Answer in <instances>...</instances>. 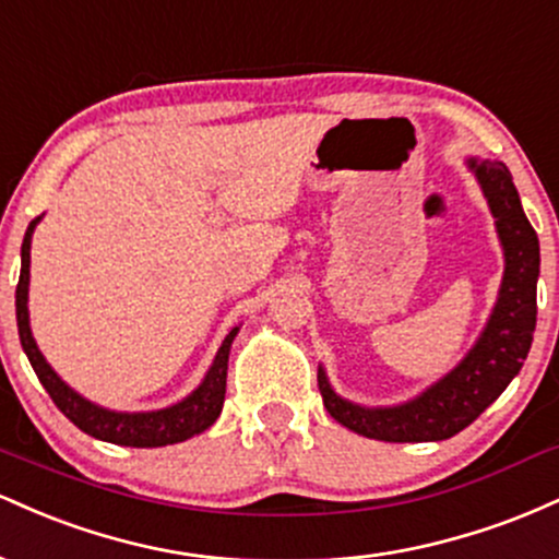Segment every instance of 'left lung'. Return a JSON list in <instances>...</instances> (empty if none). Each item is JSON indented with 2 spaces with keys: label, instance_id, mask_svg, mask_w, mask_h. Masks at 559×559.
Returning a JSON list of instances; mask_svg holds the SVG:
<instances>
[{
  "label": "left lung",
  "instance_id": "obj_1",
  "mask_svg": "<svg viewBox=\"0 0 559 559\" xmlns=\"http://www.w3.org/2000/svg\"><path fill=\"white\" fill-rule=\"evenodd\" d=\"M465 165L484 191L504 252V273L497 301L484 331L467 355L423 389L418 396L391 404L365 407L344 400L331 386L325 368H318V386L331 418L349 431L378 441H444L460 433L497 400L521 373L536 331L538 236L523 213L521 197L510 170L499 159L467 157Z\"/></svg>",
  "mask_w": 559,
  "mask_h": 559
}]
</instances>
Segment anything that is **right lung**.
Instances as JSON below:
<instances>
[{
    "label": "right lung",
    "mask_w": 559,
    "mask_h": 559,
    "mask_svg": "<svg viewBox=\"0 0 559 559\" xmlns=\"http://www.w3.org/2000/svg\"><path fill=\"white\" fill-rule=\"evenodd\" d=\"M41 223V215L28 223V230L23 236L21 247V281L15 288V316H17V333H21V344L25 357H28L31 368L36 370L38 381L52 396V402L60 407L70 423L81 428L83 433L94 436V439L110 441L120 447H168L178 441L191 439V436L207 431L217 420L226 400V373H228V355L230 344H234L239 325L223 338L221 349H217L213 365L204 373L202 383L183 396L181 402L170 404L163 409H150V413H118V409H107L102 404L88 402L79 391L70 389L60 376L55 373L52 365L41 355L36 346L34 333H31L28 320V284H31V239L34 230Z\"/></svg>",
    "instance_id": "add662e5"
}]
</instances>
